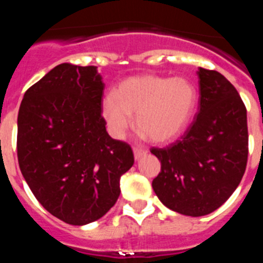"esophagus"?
<instances>
[{"mask_svg":"<svg viewBox=\"0 0 263 263\" xmlns=\"http://www.w3.org/2000/svg\"><path fill=\"white\" fill-rule=\"evenodd\" d=\"M146 154H147V150H146V148L134 147V158H136V159H139V158H142L143 155Z\"/></svg>","mask_w":263,"mask_h":263,"instance_id":"34e87169","label":"esophagus"}]
</instances>
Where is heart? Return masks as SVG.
Instances as JSON below:
<instances>
[{
	"label": "heart",
	"mask_w": 263,
	"mask_h": 263,
	"mask_svg": "<svg viewBox=\"0 0 263 263\" xmlns=\"http://www.w3.org/2000/svg\"><path fill=\"white\" fill-rule=\"evenodd\" d=\"M196 104L197 92L187 79L141 75L121 81L113 99L103 101V116L116 138H124L137 116L139 132L162 143L184 132Z\"/></svg>",
	"instance_id": "b5f03b06"
}]
</instances>
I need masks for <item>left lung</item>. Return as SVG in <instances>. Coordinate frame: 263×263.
I'll return each instance as SVG.
<instances>
[{"instance_id":"8db88e82","label":"left lung","mask_w":263,"mask_h":263,"mask_svg":"<svg viewBox=\"0 0 263 263\" xmlns=\"http://www.w3.org/2000/svg\"><path fill=\"white\" fill-rule=\"evenodd\" d=\"M199 111L176 142L150 152L160 160L153 180L159 200L180 215L205 216L222 205L246 170V108L231 81L199 68Z\"/></svg>"}]
</instances>
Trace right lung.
Masks as SVG:
<instances>
[{"instance_id":"1","label":"right lung","mask_w":263,"mask_h":263,"mask_svg":"<svg viewBox=\"0 0 263 263\" xmlns=\"http://www.w3.org/2000/svg\"><path fill=\"white\" fill-rule=\"evenodd\" d=\"M97 67L63 63L26 90L18 111L21 173L45 210L71 225L103 217L134 164L129 143L105 129Z\"/></svg>"}]
</instances>
